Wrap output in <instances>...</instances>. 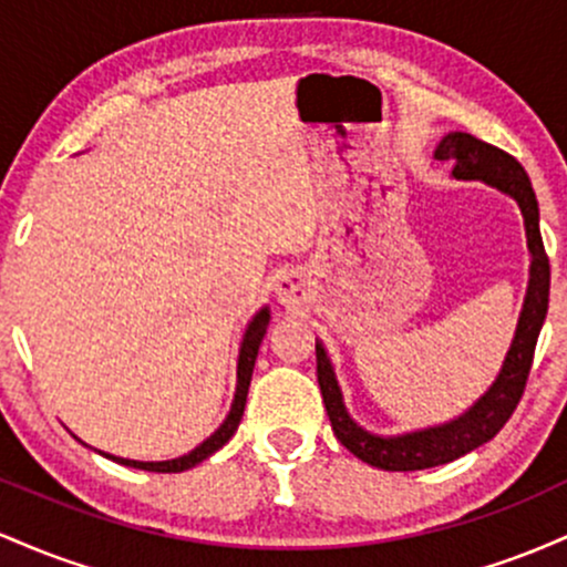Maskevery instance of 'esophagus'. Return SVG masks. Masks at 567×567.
Here are the masks:
<instances>
[{
	"label": "esophagus",
	"mask_w": 567,
	"mask_h": 567,
	"mask_svg": "<svg viewBox=\"0 0 567 567\" xmlns=\"http://www.w3.org/2000/svg\"><path fill=\"white\" fill-rule=\"evenodd\" d=\"M277 298H279V303L296 306L298 301H301V279H298L296 275L279 277Z\"/></svg>",
	"instance_id": "1"
}]
</instances>
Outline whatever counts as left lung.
Masks as SVG:
<instances>
[{
    "label": "left lung",
    "instance_id": "obj_1",
    "mask_svg": "<svg viewBox=\"0 0 567 567\" xmlns=\"http://www.w3.org/2000/svg\"><path fill=\"white\" fill-rule=\"evenodd\" d=\"M434 159L447 162L455 181H483L517 202L530 252L528 290H525L512 347L506 351L496 381L461 415L445 424L415 429V432L375 434L357 424L343 405V392L338 386L333 362H330L322 341H317V381H320L324 410H328L336 437L349 453L383 472H415L451 464L496 437L523 396L533 365V351H536L538 333H542L546 309H549V258L544 252L542 229H538V199L525 167L501 148L474 138L470 133H458V130L447 133L437 143Z\"/></svg>",
    "mask_w": 567,
    "mask_h": 567
}]
</instances>
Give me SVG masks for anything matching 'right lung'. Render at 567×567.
<instances>
[{
	"label": "right lung",
	"mask_w": 567,
	"mask_h": 567,
	"mask_svg": "<svg viewBox=\"0 0 567 567\" xmlns=\"http://www.w3.org/2000/svg\"><path fill=\"white\" fill-rule=\"evenodd\" d=\"M269 320H271V311L269 306H264V309L256 311V317H252L250 322H247L245 328V336H243V343H239V357H237V392H234V400H231V410L229 415L224 419V424H220L216 432L210 434L205 442H199L194 451H188L186 455H178V458H171V461H133V458H120V455H112V453H103L106 458L116 461V464L122 466H133V470H143V472H186L192 470V466L202 464L205 458H210L213 453L220 451V447L226 445L234 437V432H237L239 421H243V413H245V402H247V389H250V379H252V368H256V357H258V347H261L264 336H266V328H269Z\"/></svg>",
	"instance_id": "right-lung-1"
}]
</instances>
